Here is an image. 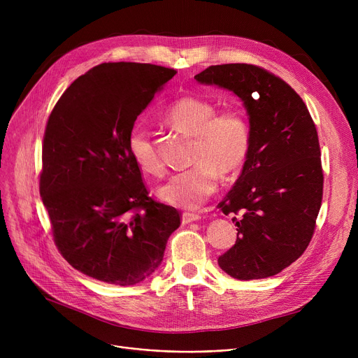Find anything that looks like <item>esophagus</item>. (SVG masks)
Wrapping results in <instances>:
<instances>
[{
  "mask_svg": "<svg viewBox=\"0 0 358 358\" xmlns=\"http://www.w3.org/2000/svg\"><path fill=\"white\" fill-rule=\"evenodd\" d=\"M201 216L197 213H190V212H184L182 213V223H190V222H196L200 220Z\"/></svg>",
  "mask_w": 358,
  "mask_h": 358,
  "instance_id": "obj_1",
  "label": "esophagus"
}]
</instances>
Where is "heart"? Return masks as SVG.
<instances>
[{
    "mask_svg": "<svg viewBox=\"0 0 358 358\" xmlns=\"http://www.w3.org/2000/svg\"><path fill=\"white\" fill-rule=\"evenodd\" d=\"M213 101L201 97H181L168 107L166 122L194 136L192 168L173 174L158 187L164 201L184 209H197L216 193L219 171L232 174L245 164L252 142L251 124L241 108L217 113ZM127 150L143 173L159 176L164 165L150 139L149 130L135 124L127 135Z\"/></svg>",
    "mask_w": 358,
    "mask_h": 358,
    "instance_id": "b5f03b06",
    "label": "heart"
}]
</instances>
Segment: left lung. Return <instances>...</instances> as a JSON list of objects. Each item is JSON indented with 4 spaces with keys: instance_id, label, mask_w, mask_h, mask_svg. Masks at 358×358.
I'll list each match as a JSON object with an SVG mask.
<instances>
[{
    "instance_id": "1",
    "label": "left lung",
    "mask_w": 358,
    "mask_h": 358,
    "mask_svg": "<svg viewBox=\"0 0 358 358\" xmlns=\"http://www.w3.org/2000/svg\"><path fill=\"white\" fill-rule=\"evenodd\" d=\"M200 84L227 88L247 108L251 150L219 208L234 217L235 245L217 258L238 280L275 275L305 252L321 209L324 173L317 131L299 94L281 78L248 64L212 65Z\"/></svg>"
}]
</instances>
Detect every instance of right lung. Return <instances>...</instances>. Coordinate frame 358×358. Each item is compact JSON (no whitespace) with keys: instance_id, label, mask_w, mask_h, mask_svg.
I'll use <instances>...</instances> for the list:
<instances>
[{"instance_id":"obj_1","label":"right lung","mask_w":358,"mask_h":358,"mask_svg":"<svg viewBox=\"0 0 358 358\" xmlns=\"http://www.w3.org/2000/svg\"><path fill=\"white\" fill-rule=\"evenodd\" d=\"M177 71L108 62L75 80L43 136L41 196L56 247L83 274L134 286L161 264L180 212L155 201L127 150V135Z\"/></svg>"}]
</instances>
